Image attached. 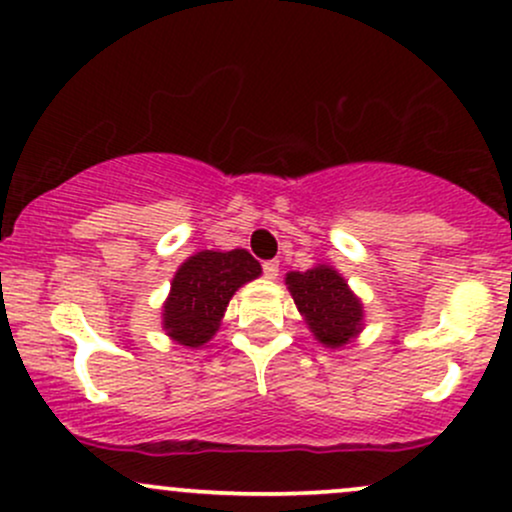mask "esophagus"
Returning <instances> with one entry per match:
<instances>
[{
    "mask_svg": "<svg viewBox=\"0 0 512 512\" xmlns=\"http://www.w3.org/2000/svg\"><path fill=\"white\" fill-rule=\"evenodd\" d=\"M262 272H265L267 279H277L279 277V262L277 260H267L262 265Z\"/></svg>",
    "mask_w": 512,
    "mask_h": 512,
    "instance_id": "obj_1",
    "label": "esophagus"
}]
</instances>
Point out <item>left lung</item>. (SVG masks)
I'll use <instances>...</instances> for the list:
<instances>
[{
	"label": "left lung",
	"instance_id": "1",
	"mask_svg": "<svg viewBox=\"0 0 512 512\" xmlns=\"http://www.w3.org/2000/svg\"><path fill=\"white\" fill-rule=\"evenodd\" d=\"M286 286L318 342L342 347L357 338L364 325L362 301L333 267L318 265L306 272H289Z\"/></svg>",
	"mask_w": 512,
	"mask_h": 512
}]
</instances>
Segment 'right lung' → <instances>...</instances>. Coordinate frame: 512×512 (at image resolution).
I'll return each instance as SVG.
<instances>
[{
	"instance_id": "1",
	"label": "right lung",
	"mask_w": 512,
	"mask_h": 512,
	"mask_svg": "<svg viewBox=\"0 0 512 512\" xmlns=\"http://www.w3.org/2000/svg\"><path fill=\"white\" fill-rule=\"evenodd\" d=\"M260 274V262L247 250L196 252L174 272L162 328L179 345L201 347L216 335L235 291Z\"/></svg>"
}]
</instances>
